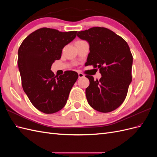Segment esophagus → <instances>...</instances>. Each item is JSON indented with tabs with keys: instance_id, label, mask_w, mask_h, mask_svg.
Returning <instances> with one entry per match:
<instances>
[{
	"instance_id": "esophagus-1",
	"label": "esophagus",
	"mask_w": 157,
	"mask_h": 157,
	"mask_svg": "<svg viewBox=\"0 0 157 157\" xmlns=\"http://www.w3.org/2000/svg\"><path fill=\"white\" fill-rule=\"evenodd\" d=\"M78 78H84V74L81 73H78Z\"/></svg>"
}]
</instances>
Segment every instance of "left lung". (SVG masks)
Listing matches in <instances>:
<instances>
[{
    "instance_id": "8db88e82",
    "label": "left lung",
    "mask_w": 157,
    "mask_h": 157,
    "mask_svg": "<svg viewBox=\"0 0 157 157\" xmlns=\"http://www.w3.org/2000/svg\"><path fill=\"white\" fill-rule=\"evenodd\" d=\"M77 36L90 44L86 65L98 67L101 77L94 80L86 75L89 105L95 110L109 113L124 102L132 81L133 57L129 46L120 36L105 27H94L78 32Z\"/></svg>"
}]
</instances>
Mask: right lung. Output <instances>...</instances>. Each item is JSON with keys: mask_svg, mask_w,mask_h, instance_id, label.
Here are the masks:
<instances>
[{"mask_svg": "<svg viewBox=\"0 0 157 157\" xmlns=\"http://www.w3.org/2000/svg\"><path fill=\"white\" fill-rule=\"evenodd\" d=\"M77 33L40 28L28 35L19 48L17 64L23 89L33 106L42 113L61 110L78 77L73 71H66L58 77L50 70L52 63L61 58L63 47L75 39Z\"/></svg>", "mask_w": 157, "mask_h": 157, "instance_id": "right-lung-1", "label": "right lung"}]
</instances>
